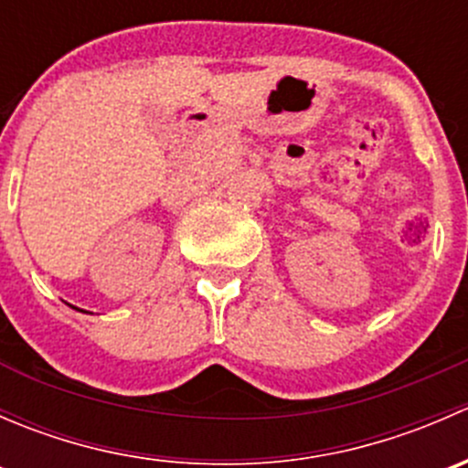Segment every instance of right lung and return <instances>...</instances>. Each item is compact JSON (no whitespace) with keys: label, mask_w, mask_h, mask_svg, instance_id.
Here are the masks:
<instances>
[{"label":"right lung","mask_w":468,"mask_h":468,"mask_svg":"<svg viewBox=\"0 0 468 468\" xmlns=\"http://www.w3.org/2000/svg\"><path fill=\"white\" fill-rule=\"evenodd\" d=\"M72 308H74V305H72ZM74 310H79V308H74ZM81 313H83V310H81Z\"/></svg>","instance_id":"1"}]
</instances>
